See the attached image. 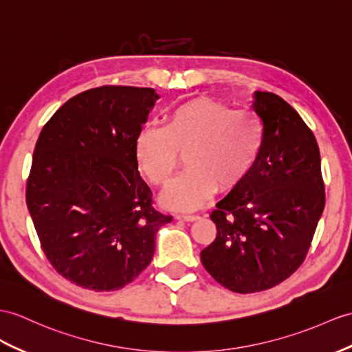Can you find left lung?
Masks as SVG:
<instances>
[{"mask_svg": "<svg viewBox=\"0 0 352 352\" xmlns=\"http://www.w3.org/2000/svg\"><path fill=\"white\" fill-rule=\"evenodd\" d=\"M157 100L152 88H94L59 107L38 135L27 206L46 258L82 288L133 282L171 221L153 209L137 162V139Z\"/></svg>", "mask_w": 352, "mask_h": 352, "instance_id": "1", "label": "left lung"}]
</instances>
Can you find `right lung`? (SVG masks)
I'll return each instance as SVG.
<instances>
[{
    "mask_svg": "<svg viewBox=\"0 0 352 352\" xmlns=\"http://www.w3.org/2000/svg\"><path fill=\"white\" fill-rule=\"evenodd\" d=\"M261 144L255 161L210 219L217 239L203 267L233 293H256L289 278L305 261L325 203L320 148L287 101L256 92Z\"/></svg>",
    "mask_w": 352,
    "mask_h": 352,
    "instance_id": "add662e5",
    "label": "right lung"
}]
</instances>
